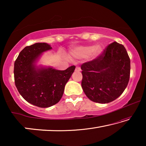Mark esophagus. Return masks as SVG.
Instances as JSON below:
<instances>
[{
    "mask_svg": "<svg viewBox=\"0 0 146 146\" xmlns=\"http://www.w3.org/2000/svg\"><path fill=\"white\" fill-rule=\"evenodd\" d=\"M80 67H76V68H75V71H80Z\"/></svg>",
    "mask_w": 146,
    "mask_h": 146,
    "instance_id": "1",
    "label": "esophagus"
}]
</instances>
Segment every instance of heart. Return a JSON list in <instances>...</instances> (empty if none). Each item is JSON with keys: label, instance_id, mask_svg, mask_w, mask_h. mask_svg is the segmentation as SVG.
<instances>
[{"label": "heart", "instance_id": "obj_1", "mask_svg": "<svg viewBox=\"0 0 146 146\" xmlns=\"http://www.w3.org/2000/svg\"><path fill=\"white\" fill-rule=\"evenodd\" d=\"M102 48L98 45H85L74 47L70 50V56L75 59H84L89 56H96L99 55Z\"/></svg>", "mask_w": 146, "mask_h": 146}]
</instances>
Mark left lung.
I'll use <instances>...</instances> for the list:
<instances>
[{
    "label": "left lung",
    "mask_w": 146,
    "mask_h": 146,
    "mask_svg": "<svg viewBox=\"0 0 146 146\" xmlns=\"http://www.w3.org/2000/svg\"><path fill=\"white\" fill-rule=\"evenodd\" d=\"M130 68V58L124 46L117 42L110 44L102 55L81 66L84 92L93 102H112L126 88Z\"/></svg>",
    "instance_id": "obj_1"
}]
</instances>
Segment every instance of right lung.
<instances>
[{
  "label": "right lung",
  "mask_w": 146,
  "mask_h": 146,
  "mask_svg": "<svg viewBox=\"0 0 146 146\" xmlns=\"http://www.w3.org/2000/svg\"><path fill=\"white\" fill-rule=\"evenodd\" d=\"M52 49L47 43L26 46L14 64V78L19 93L27 102L40 108H48L58 103L64 88L75 69L66 70L36 66L44 52Z\"/></svg>",
  "instance_id": "add662e5"
}]
</instances>
